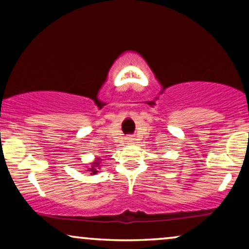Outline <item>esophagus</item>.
Wrapping results in <instances>:
<instances>
[{
	"label": "esophagus",
	"mask_w": 249,
	"mask_h": 249,
	"mask_svg": "<svg viewBox=\"0 0 249 249\" xmlns=\"http://www.w3.org/2000/svg\"><path fill=\"white\" fill-rule=\"evenodd\" d=\"M134 141H135L134 137H130V136H129V137H127V142H134Z\"/></svg>",
	"instance_id": "esophagus-1"
}]
</instances>
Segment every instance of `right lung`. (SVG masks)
I'll use <instances>...</instances> for the list:
<instances>
[{
  "label": "right lung",
  "mask_w": 249,
  "mask_h": 249,
  "mask_svg": "<svg viewBox=\"0 0 249 249\" xmlns=\"http://www.w3.org/2000/svg\"><path fill=\"white\" fill-rule=\"evenodd\" d=\"M100 165V162H94L93 163V165H91V168H89L90 170H88V171H90V172H93V175H95V173L97 172V170H96V168L97 166Z\"/></svg>",
  "instance_id": "obj_1"
}]
</instances>
